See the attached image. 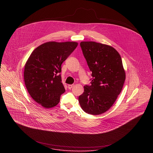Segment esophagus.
<instances>
[{
    "label": "esophagus",
    "mask_w": 153,
    "mask_h": 153,
    "mask_svg": "<svg viewBox=\"0 0 153 153\" xmlns=\"http://www.w3.org/2000/svg\"><path fill=\"white\" fill-rule=\"evenodd\" d=\"M74 85H68V89H71V88H72L74 87Z\"/></svg>",
    "instance_id": "34e87169"
}]
</instances>
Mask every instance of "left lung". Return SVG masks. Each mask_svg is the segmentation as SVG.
Segmentation results:
<instances>
[{
	"label": "left lung",
	"instance_id": "8db88e82",
	"mask_svg": "<svg viewBox=\"0 0 153 153\" xmlns=\"http://www.w3.org/2000/svg\"><path fill=\"white\" fill-rule=\"evenodd\" d=\"M80 46L92 79L90 86H84L79 102L86 113L100 115L116 101L124 84L126 72L120 55L113 47L93 41L81 42Z\"/></svg>",
	"mask_w": 153,
	"mask_h": 153
}]
</instances>
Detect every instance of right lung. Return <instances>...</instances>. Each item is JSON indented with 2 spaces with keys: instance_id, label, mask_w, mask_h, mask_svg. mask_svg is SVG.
I'll return each instance as SVG.
<instances>
[{
  "instance_id": "add662e5",
  "label": "right lung",
  "mask_w": 153,
  "mask_h": 153,
  "mask_svg": "<svg viewBox=\"0 0 153 153\" xmlns=\"http://www.w3.org/2000/svg\"><path fill=\"white\" fill-rule=\"evenodd\" d=\"M78 46L76 42H48L32 52L26 62L24 81L35 101L45 108L56 106L65 89L62 83L61 65Z\"/></svg>"
}]
</instances>
